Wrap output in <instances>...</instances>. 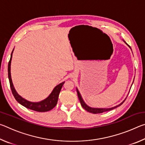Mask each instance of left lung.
Here are the masks:
<instances>
[{
    "label": "left lung",
    "mask_w": 145,
    "mask_h": 145,
    "mask_svg": "<svg viewBox=\"0 0 145 145\" xmlns=\"http://www.w3.org/2000/svg\"><path fill=\"white\" fill-rule=\"evenodd\" d=\"M131 48V47H130ZM77 95H78V99L80 100V104H81L82 107L84 108V109L86 110V111H87L89 112H91V113L93 114H99V113H102V112H106V111H111V110L114 109V108H116L118 107H119L123 103L125 102V100L124 101H123L121 104H120L119 105H116V106L113 107H111V108H93V107H91L89 106H88V105L86 104L84 102V100H83L82 98L81 97V95H80V93L78 91V90L77 89Z\"/></svg>",
    "instance_id": "obj_1"
}]
</instances>
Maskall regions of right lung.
I'll use <instances>...</instances> for the list:
<instances>
[{
    "label": "right lung",
    "instance_id": "obj_1",
    "mask_svg": "<svg viewBox=\"0 0 145 145\" xmlns=\"http://www.w3.org/2000/svg\"><path fill=\"white\" fill-rule=\"evenodd\" d=\"M14 49L12 51L11 54V58L10 60L9 61L8 63V78L9 80V84H10V87L12 93H13L14 99L18 102L19 104L22 105L27 109L33 110V111H38V112H46L48 111H50L54 107L57 103L58 97L59 93L61 91V88H62L65 82H63L60 83L59 84L54 88L52 93H50V95L46 98L45 100L40 101L39 102H29L28 100L24 99V98L18 94L14 88V86L13 84V82H12L11 77V59H12V54H13Z\"/></svg>",
    "mask_w": 145,
    "mask_h": 145
}]
</instances>
